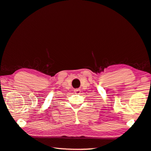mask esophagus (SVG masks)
Segmentation results:
<instances>
[{"mask_svg":"<svg viewBox=\"0 0 151 151\" xmlns=\"http://www.w3.org/2000/svg\"><path fill=\"white\" fill-rule=\"evenodd\" d=\"M80 92H81V91H80V89H79V88H77L74 90L75 94H80Z\"/></svg>","mask_w":151,"mask_h":151,"instance_id":"1","label":"esophagus"}]
</instances>
